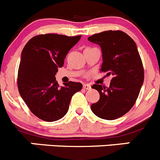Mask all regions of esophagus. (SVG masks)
<instances>
[{"label":"esophagus","instance_id":"34e87169","mask_svg":"<svg viewBox=\"0 0 160 160\" xmlns=\"http://www.w3.org/2000/svg\"><path fill=\"white\" fill-rule=\"evenodd\" d=\"M83 88L84 89H90L91 88V85L89 84H84L83 85Z\"/></svg>","mask_w":160,"mask_h":160}]
</instances>
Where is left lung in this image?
Returning <instances> with one entry per match:
<instances>
[{"instance_id": "obj_1", "label": "left lung", "mask_w": 160, "mask_h": 160, "mask_svg": "<svg viewBox=\"0 0 160 160\" xmlns=\"http://www.w3.org/2000/svg\"><path fill=\"white\" fill-rule=\"evenodd\" d=\"M88 40L98 44L102 51L101 71L113 76L109 88L95 84L99 101L92 104L95 115L114 120L127 113L138 96L144 82V69L134 41L122 31H105L89 36Z\"/></svg>"}]
</instances>
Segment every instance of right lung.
Wrapping results in <instances>:
<instances>
[{
  "mask_svg": "<svg viewBox=\"0 0 160 160\" xmlns=\"http://www.w3.org/2000/svg\"><path fill=\"white\" fill-rule=\"evenodd\" d=\"M81 36L39 35L23 48L18 72V91L32 113L42 121L52 122L62 118L72 96L82 89L79 82L59 86L55 78L66 55Z\"/></svg>",
  "mask_w": 160,
  "mask_h": 160,
  "instance_id": "obj_1",
  "label": "right lung"
}]
</instances>
